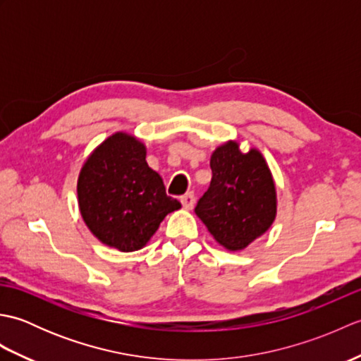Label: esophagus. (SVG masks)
I'll return each mask as SVG.
<instances>
[{"label": "esophagus", "instance_id": "esophagus-1", "mask_svg": "<svg viewBox=\"0 0 361 361\" xmlns=\"http://www.w3.org/2000/svg\"><path fill=\"white\" fill-rule=\"evenodd\" d=\"M180 200H181L183 208L192 209L194 204H195V195H194V192H188V194L183 195V197L180 198Z\"/></svg>", "mask_w": 361, "mask_h": 361}]
</instances>
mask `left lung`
Listing matches in <instances>:
<instances>
[{
	"label": "left lung",
	"instance_id": "1",
	"mask_svg": "<svg viewBox=\"0 0 361 361\" xmlns=\"http://www.w3.org/2000/svg\"><path fill=\"white\" fill-rule=\"evenodd\" d=\"M212 180L195 214L221 247L239 251L262 235L276 217V188L262 153L228 141L211 157Z\"/></svg>",
	"mask_w": 361,
	"mask_h": 361
}]
</instances>
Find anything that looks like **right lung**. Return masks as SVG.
Listing matches in <instances>:
<instances>
[{
	"mask_svg": "<svg viewBox=\"0 0 361 361\" xmlns=\"http://www.w3.org/2000/svg\"><path fill=\"white\" fill-rule=\"evenodd\" d=\"M79 209L90 231L119 251L141 250L169 212L181 208L145 161V145L118 132L94 149L78 180Z\"/></svg>",
	"mask_w": 361,
	"mask_h": 361,
	"instance_id": "1",
	"label": "right lung"
}]
</instances>
